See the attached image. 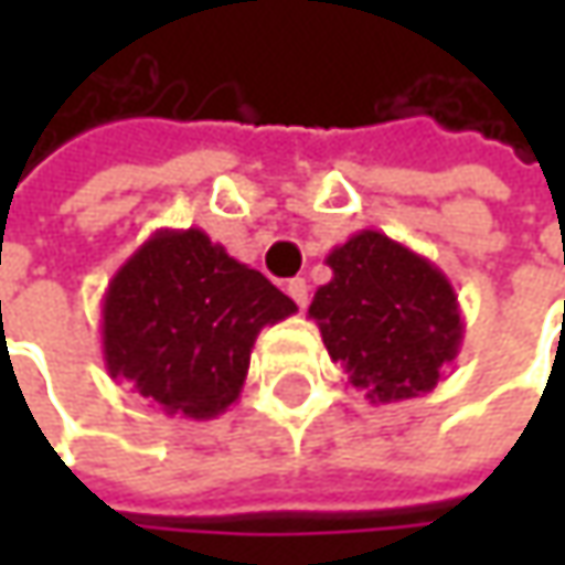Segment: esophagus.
<instances>
[{
  "mask_svg": "<svg viewBox=\"0 0 565 565\" xmlns=\"http://www.w3.org/2000/svg\"><path fill=\"white\" fill-rule=\"evenodd\" d=\"M286 292H289V298H292L301 311L308 308V282H305V279H292V282L286 286Z\"/></svg>",
  "mask_w": 565,
  "mask_h": 565,
  "instance_id": "obj_1",
  "label": "esophagus"
}]
</instances>
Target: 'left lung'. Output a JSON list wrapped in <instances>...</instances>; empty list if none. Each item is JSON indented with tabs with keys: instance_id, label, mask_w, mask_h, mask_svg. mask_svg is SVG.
I'll list each match as a JSON object with an SVG mask.
<instances>
[{
	"instance_id": "obj_1",
	"label": "left lung",
	"mask_w": 565,
	"mask_h": 565,
	"mask_svg": "<svg viewBox=\"0 0 565 565\" xmlns=\"http://www.w3.org/2000/svg\"><path fill=\"white\" fill-rule=\"evenodd\" d=\"M327 264L333 279L317 289L308 317L349 383L371 402L430 393L466 333L446 273L377 228L337 245Z\"/></svg>"
}]
</instances>
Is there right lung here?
<instances>
[{"label": "right lung", "mask_w": 565, "mask_h": 565, "mask_svg": "<svg viewBox=\"0 0 565 565\" xmlns=\"http://www.w3.org/2000/svg\"><path fill=\"white\" fill-rule=\"evenodd\" d=\"M295 311L206 232L157 228L103 295V361L166 415L206 422L238 399L260 330Z\"/></svg>", "instance_id": "obj_1"}]
</instances>
